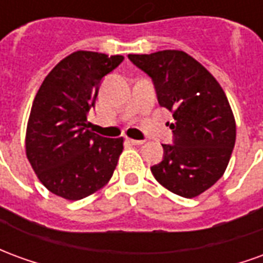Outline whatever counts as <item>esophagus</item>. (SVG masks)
Listing matches in <instances>:
<instances>
[{
	"instance_id": "obj_1",
	"label": "esophagus",
	"mask_w": 263,
	"mask_h": 263,
	"mask_svg": "<svg viewBox=\"0 0 263 263\" xmlns=\"http://www.w3.org/2000/svg\"><path fill=\"white\" fill-rule=\"evenodd\" d=\"M126 141L129 143H132V145H143V141H138V139H131V138H126Z\"/></svg>"
}]
</instances>
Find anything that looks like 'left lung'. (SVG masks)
<instances>
[{
    "label": "left lung",
    "instance_id": "1",
    "mask_svg": "<svg viewBox=\"0 0 263 263\" xmlns=\"http://www.w3.org/2000/svg\"><path fill=\"white\" fill-rule=\"evenodd\" d=\"M154 80L158 101L173 112V145L151 167L169 192L193 198L226 172L235 145L237 126L226 92L201 63L183 50L128 54Z\"/></svg>",
    "mask_w": 263,
    "mask_h": 263
}]
</instances>
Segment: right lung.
<instances>
[{
	"mask_svg": "<svg viewBox=\"0 0 263 263\" xmlns=\"http://www.w3.org/2000/svg\"><path fill=\"white\" fill-rule=\"evenodd\" d=\"M124 56L77 50L60 60L39 87L26 125L25 151L32 169L49 192L80 200L112 177L124 138H104L87 129L104 76Z\"/></svg>",
	"mask_w": 263,
	"mask_h": 263,
	"instance_id": "1",
	"label": "right lung"
}]
</instances>
